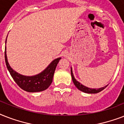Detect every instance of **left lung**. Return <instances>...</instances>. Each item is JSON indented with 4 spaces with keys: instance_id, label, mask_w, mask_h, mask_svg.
<instances>
[{
    "instance_id": "left-lung-1",
    "label": "left lung",
    "mask_w": 124,
    "mask_h": 124,
    "mask_svg": "<svg viewBox=\"0 0 124 124\" xmlns=\"http://www.w3.org/2000/svg\"><path fill=\"white\" fill-rule=\"evenodd\" d=\"M71 75L72 80H73V82L75 85L80 91H82V92L84 93H91V94H92V93H98L102 91L103 89H104L106 87L108 86V85H107L106 86H104L103 87H100V88L98 89L89 88V87H87L85 86V85H82L81 83H80L79 82H78L77 80L75 78L73 73V71H72V68H71Z\"/></svg>"
}]
</instances>
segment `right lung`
<instances>
[{"instance_id": "1", "label": "right lung", "mask_w": 124, "mask_h": 124, "mask_svg": "<svg viewBox=\"0 0 124 124\" xmlns=\"http://www.w3.org/2000/svg\"><path fill=\"white\" fill-rule=\"evenodd\" d=\"M7 39L6 40V44ZM60 57L54 59L43 71L33 76H24L20 75L11 68L8 61L6 46L5 47V62L11 76L18 86L23 90L30 93L40 92L48 88L52 83L54 71Z\"/></svg>"}]
</instances>
